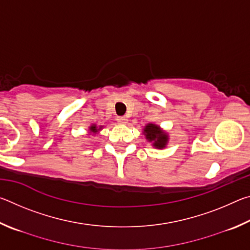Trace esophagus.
Returning a JSON list of instances; mask_svg holds the SVG:
<instances>
[{
	"label": "esophagus",
	"mask_w": 250,
	"mask_h": 250,
	"mask_svg": "<svg viewBox=\"0 0 250 250\" xmlns=\"http://www.w3.org/2000/svg\"><path fill=\"white\" fill-rule=\"evenodd\" d=\"M117 121H118V124L119 125H125L126 122H128V119H126L125 117H117Z\"/></svg>",
	"instance_id": "34e87169"
}]
</instances>
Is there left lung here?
Masks as SVG:
<instances>
[{"label":"left lung","mask_w":250,"mask_h":250,"mask_svg":"<svg viewBox=\"0 0 250 250\" xmlns=\"http://www.w3.org/2000/svg\"><path fill=\"white\" fill-rule=\"evenodd\" d=\"M142 133L145 134L146 140L150 142L152 146L155 147V149H166L168 140H170V137H168L167 131L161 128L159 125L153 124V122H150V124H146L143 126Z\"/></svg>","instance_id":"1"}]
</instances>
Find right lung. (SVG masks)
Wrapping results in <instances>:
<instances>
[{"instance_id":"right-lung-1","label":"right lung","mask_w":250,"mask_h":250,"mask_svg":"<svg viewBox=\"0 0 250 250\" xmlns=\"http://www.w3.org/2000/svg\"><path fill=\"white\" fill-rule=\"evenodd\" d=\"M104 129V125H97L95 124H92L89 125V128H88V135H96L98 134L101 130Z\"/></svg>"}]
</instances>
